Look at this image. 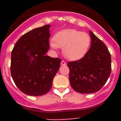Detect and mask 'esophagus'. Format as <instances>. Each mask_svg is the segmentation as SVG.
<instances>
[{
  "label": "esophagus",
  "instance_id": "1",
  "mask_svg": "<svg viewBox=\"0 0 121 121\" xmlns=\"http://www.w3.org/2000/svg\"><path fill=\"white\" fill-rule=\"evenodd\" d=\"M61 64V65H67V63L64 61V60H62L61 64Z\"/></svg>",
  "mask_w": 121,
  "mask_h": 121
}]
</instances>
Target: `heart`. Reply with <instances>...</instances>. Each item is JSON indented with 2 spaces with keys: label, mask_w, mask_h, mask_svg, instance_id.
I'll return each instance as SVG.
<instances>
[{
  "label": "heart",
  "mask_w": 121,
  "mask_h": 121,
  "mask_svg": "<svg viewBox=\"0 0 121 121\" xmlns=\"http://www.w3.org/2000/svg\"><path fill=\"white\" fill-rule=\"evenodd\" d=\"M51 41L50 45L53 48H63L64 56L70 60L82 59L88 52L91 43L88 34L74 29H67L58 32Z\"/></svg>",
  "instance_id": "b5f03b06"
}]
</instances>
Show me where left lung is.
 I'll return each instance as SVG.
<instances>
[{"instance_id": "left-lung-1", "label": "left lung", "mask_w": 121, "mask_h": 121, "mask_svg": "<svg viewBox=\"0 0 121 121\" xmlns=\"http://www.w3.org/2000/svg\"><path fill=\"white\" fill-rule=\"evenodd\" d=\"M91 46L84 57L67 64L69 80L73 90L80 93L96 92L105 85L110 75L111 55L102 40L90 30Z\"/></svg>"}]
</instances>
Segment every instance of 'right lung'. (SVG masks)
I'll list each match as a JSON object with an SVG mask.
<instances>
[{
    "mask_svg": "<svg viewBox=\"0 0 121 121\" xmlns=\"http://www.w3.org/2000/svg\"><path fill=\"white\" fill-rule=\"evenodd\" d=\"M50 25L36 28L17 40L11 52V73L23 93L37 96L47 93L61 60L46 54L50 48Z\"/></svg>",
    "mask_w": 121,
    "mask_h": 121,
    "instance_id": "obj_1",
    "label": "right lung"
}]
</instances>
